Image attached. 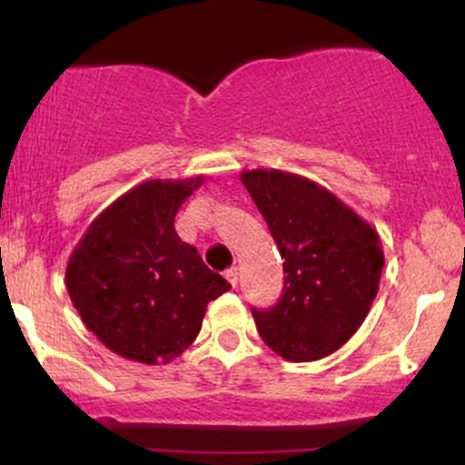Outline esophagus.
Wrapping results in <instances>:
<instances>
[{
  "label": "esophagus",
  "mask_w": 465,
  "mask_h": 465,
  "mask_svg": "<svg viewBox=\"0 0 465 465\" xmlns=\"http://www.w3.org/2000/svg\"><path fill=\"white\" fill-rule=\"evenodd\" d=\"M225 277H227L229 284L236 288V284H238V269H236V266H232V269H227V271H225Z\"/></svg>",
  "instance_id": "esophagus-1"
}]
</instances>
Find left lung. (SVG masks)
<instances>
[{"instance_id": "1", "label": "left lung", "mask_w": 465, "mask_h": 465, "mask_svg": "<svg viewBox=\"0 0 465 465\" xmlns=\"http://www.w3.org/2000/svg\"><path fill=\"white\" fill-rule=\"evenodd\" d=\"M284 258V288L269 311H251L282 359L319 361L370 312L385 255L370 223L314 181L282 170L240 174Z\"/></svg>"}]
</instances>
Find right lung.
Listing matches in <instances>:
<instances>
[{"label":"right lung","instance_id":"right-lung-1","mask_svg":"<svg viewBox=\"0 0 465 465\" xmlns=\"http://www.w3.org/2000/svg\"><path fill=\"white\" fill-rule=\"evenodd\" d=\"M203 177L137 185L89 225L67 262L74 306L98 341L157 365L190 348L207 303L232 284L174 232V216Z\"/></svg>","mask_w":465,"mask_h":465}]
</instances>
